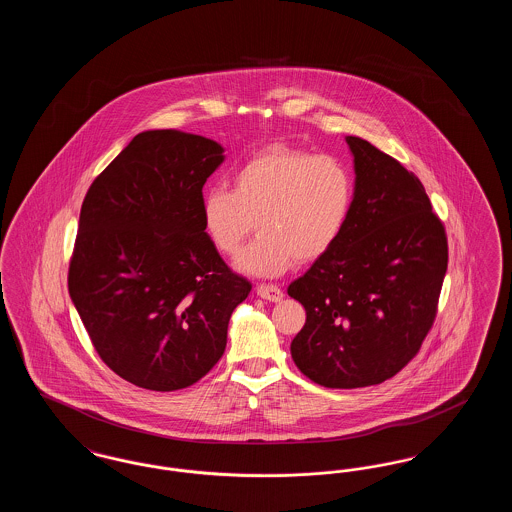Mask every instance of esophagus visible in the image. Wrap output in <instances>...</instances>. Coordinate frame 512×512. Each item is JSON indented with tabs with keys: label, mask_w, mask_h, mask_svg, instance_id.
I'll list each match as a JSON object with an SVG mask.
<instances>
[{
	"label": "esophagus",
	"mask_w": 512,
	"mask_h": 512,
	"mask_svg": "<svg viewBox=\"0 0 512 512\" xmlns=\"http://www.w3.org/2000/svg\"><path fill=\"white\" fill-rule=\"evenodd\" d=\"M257 295L267 299V301H280L284 297V292L276 284H259L257 286Z\"/></svg>",
	"instance_id": "34e87169"
}]
</instances>
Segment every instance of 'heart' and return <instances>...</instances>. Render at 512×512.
<instances>
[{
  "mask_svg": "<svg viewBox=\"0 0 512 512\" xmlns=\"http://www.w3.org/2000/svg\"><path fill=\"white\" fill-rule=\"evenodd\" d=\"M234 190L211 186L201 195V222L213 247L236 255L245 238L259 236L238 257L253 276H278L293 261L324 255L345 228L353 205V176L340 159L303 149L270 146L238 167Z\"/></svg>",
  "mask_w": 512,
  "mask_h": 512,
  "instance_id": "heart-1",
  "label": "heart"
}]
</instances>
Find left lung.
Wrapping results in <instances>:
<instances>
[{
	"label": "left lung",
	"mask_w": 512,
	"mask_h": 512,
	"mask_svg": "<svg viewBox=\"0 0 512 512\" xmlns=\"http://www.w3.org/2000/svg\"><path fill=\"white\" fill-rule=\"evenodd\" d=\"M355 195L338 242L288 293L307 313L293 363L318 386L365 388L418 353L438 315L447 234L422 182L388 153L347 136Z\"/></svg>",
	"instance_id": "obj_1"
}]
</instances>
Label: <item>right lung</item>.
Returning <instances> with one entry per match:
<instances>
[{"mask_svg": "<svg viewBox=\"0 0 512 512\" xmlns=\"http://www.w3.org/2000/svg\"><path fill=\"white\" fill-rule=\"evenodd\" d=\"M222 147L178 130L138 134L84 197L69 293L101 361L153 391L188 388L219 363L251 292L201 222Z\"/></svg>", "mask_w": 512, "mask_h": 512, "instance_id": "1", "label": "right lung"}]
</instances>
